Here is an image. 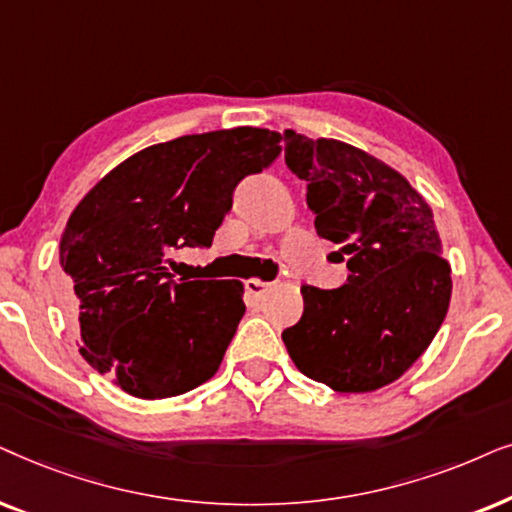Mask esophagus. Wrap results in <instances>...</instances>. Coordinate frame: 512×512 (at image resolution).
I'll return each mask as SVG.
<instances>
[{
  "instance_id": "34e87169",
  "label": "esophagus",
  "mask_w": 512,
  "mask_h": 512,
  "mask_svg": "<svg viewBox=\"0 0 512 512\" xmlns=\"http://www.w3.org/2000/svg\"><path fill=\"white\" fill-rule=\"evenodd\" d=\"M269 285H271V283H267V281H260V278H252V281L245 283V290H248V295H250V297L260 299V297H264V292L269 290Z\"/></svg>"
}]
</instances>
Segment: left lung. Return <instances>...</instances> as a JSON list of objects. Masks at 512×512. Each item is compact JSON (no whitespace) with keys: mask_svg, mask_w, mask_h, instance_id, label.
<instances>
[{"mask_svg":"<svg viewBox=\"0 0 512 512\" xmlns=\"http://www.w3.org/2000/svg\"><path fill=\"white\" fill-rule=\"evenodd\" d=\"M283 142L318 236L349 255L344 285H302L304 313L283 342L309 379L339 393L377 391L410 370L447 316L452 278L433 213L363 149L295 131Z\"/></svg>","mask_w":512,"mask_h":512,"instance_id":"1","label":"left lung"}]
</instances>
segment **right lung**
Returning a JSON list of instances; mask_svg holds the SVG:
<instances>
[{
    "label": "right lung",
    "mask_w": 512,
    "mask_h": 512,
    "mask_svg": "<svg viewBox=\"0 0 512 512\" xmlns=\"http://www.w3.org/2000/svg\"><path fill=\"white\" fill-rule=\"evenodd\" d=\"M269 128L182 135L119 163L88 192L60 238L79 353L135 398L208 381L243 318L238 281H187L173 255L210 248L243 177L281 154Z\"/></svg>",
    "instance_id": "add662e5"
}]
</instances>
